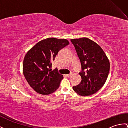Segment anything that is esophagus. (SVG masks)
Instances as JSON below:
<instances>
[{"instance_id": "1", "label": "esophagus", "mask_w": 128, "mask_h": 128, "mask_svg": "<svg viewBox=\"0 0 128 128\" xmlns=\"http://www.w3.org/2000/svg\"><path fill=\"white\" fill-rule=\"evenodd\" d=\"M72 75V74H65V76L67 77H70Z\"/></svg>"}]
</instances>
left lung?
<instances>
[{
  "label": "left lung",
  "mask_w": 128,
  "mask_h": 128,
  "mask_svg": "<svg viewBox=\"0 0 128 128\" xmlns=\"http://www.w3.org/2000/svg\"><path fill=\"white\" fill-rule=\"evenodd\" d=\"M80 61L79 72L82 81L73 87L79 95H92L100 90L106 81L110 70V62L103 50L88 38L72 39Z\"/></svg>",
  "instance_id": "obj_1"
}]
</instances>
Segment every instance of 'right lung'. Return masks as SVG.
Returning <instances> with one entry per match:
<instances>
[{
	"mask_svg": "<svg viewBox=\"0 0 128 128\" xmlns=\"http://www.w3.org/2000/svg\"><path fill=\"white\" fill-rule=\"evenodd\" d=\"M69 44L66 39L48 38L40 40L28 52L23 61V74L36 92L47 95L59 88L64 76L57 68L52 70V62L58 52Z\"/></svg>",
	"mask_w": 128,
	"mask_h": 128,
	"instance_id": "obj_1",
	"label": "right lung"
}]
</instances>
